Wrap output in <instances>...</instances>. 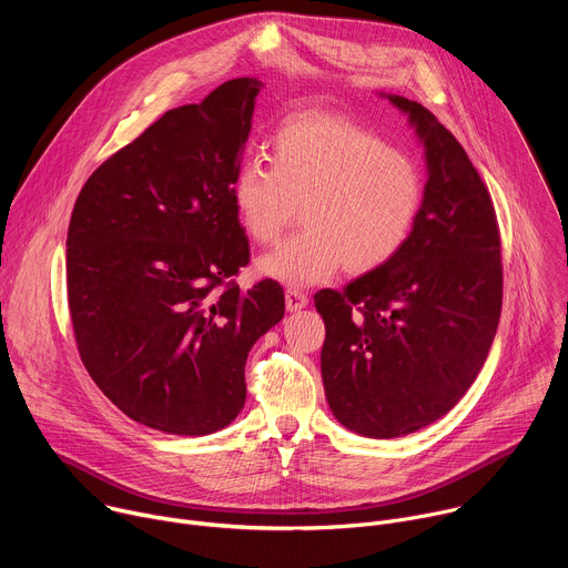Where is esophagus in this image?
<instances>
[{"label": "esophagus", "instance_id": "obj_1", "mask_svg": "<svg viewBox=\"0 0 568 568\" xmlns=\"http://www.w3.org/2000/svg\"><path fill=\"white\" fill-rule=\"evenodd\" d=\"M285 305H287L290 312H296V310H301V307L307 305V294H305L303 290H298V287H287V292H285Z\"/></svg>", "mask_w": 568, "mask_h": 568}]
</instances>
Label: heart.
<instances>
[{
    "mask_svg": "<svg viewBox=\"0 0 568 568\" xmlns=\"http://www.w3.org/2000/svg\"><path fill=\"white\" fill-rule=\"evenodd\" d=\"M231 204L256 245H274L294 222L305 224L258 263L287 285L331 278L342 265L366 274L407 245L423 206L416 161L375 132L331 114H303L270 141V169L247 159L233 178Z\"/></svg>",
    "mask_w": 568,
    "mask_h": 568,
    "instance_id": "1",
    "label": "heart"
}]
</instances>
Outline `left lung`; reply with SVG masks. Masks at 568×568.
<instances>
[{
  "instance_id": "left-lung-1",
  "label": "left lung",
  "mask_w": 568,
  "mask_h": 568,
  "mask_svg": "<svg viewBox=\"0 0 568 568\" xmlns=\"http://www.w3.org/2000/svg\"><path fill=\"white\" fill-rule=\"evenodd\" d=\"M425 143L429 180L395 258L344 292L321 290L323 388L335 418L368 438H397L443 418L495 342L501 235L493 197L456 136L416 101L388 97Z\"/></svg>"
}]
</instances>
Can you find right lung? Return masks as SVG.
<instances>
[{
    "instance_id": "right-lung-1",
    "label": "right lung",
    "mask_w": 568,
    "mask_h": 568,
    "mask_svg": "<svg viewBox=\"0 0 568 568\" xmlns=\"http://www.w3.org/2000/svg\"><path fill=\"white\" fill-rule=\"evenodd\" d=\"M256 78L169 110L80 191L67 233L75 346L132 420L206 436L245 407L252 346L285 314L283 287L233 276L250 263L231 184L252 130Z\"/></svg>"
}]
</instances>
